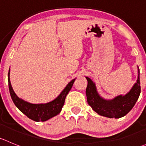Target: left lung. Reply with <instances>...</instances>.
Wrapping results in <instances>:
<instances>
[{"label":"left lung","mask_w":146,"mask_h":146,"mask_svg":"<svg viewBox=\"0 0 146 146\" xmlns=\"http://www.w3.org/2000/svg\"><path fill=\"white\" fill-rule=\"evenodd\" d=\"M88 86L86 88V96L88 104L98 114L109 118L119 119L124 117L131 110L141 93L139 68L138 78L136 83L129 93L124 96L119 95L111 100L102 99L97 92L95 83L90 78L86 77Z\"/></svg>","instance_id":"left-lung-1"}]
</instances>
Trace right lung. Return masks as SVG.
<instances>
[{
    "label": "right lung",
    "mask_w": 146,
    "mask_h": 146,
    "mask_svg": "<svg viewBox=\"0 0 146 146\" xmlns=\"http://www.w3.org/2000/svg\"><path fill=\"white\" fill-rule=\"evenodd\" d=\"M8 85L10 96L16 107L24 114L35 121H45L55 117L61 111L66 95L71 89L76 79L69 82L61 93L54 100L46 104H31L19 98L15 93L10 80V70L8 72Z\"/></svg>",
    "instance_id": "1"
}]
</instances>
